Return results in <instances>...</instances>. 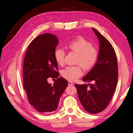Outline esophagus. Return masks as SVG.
Here are the masks:
<instances>
[{"label": "esophagus", "instance_id": "obj_1", "mask_svg": "<svg viewBox=\"0 0 133 133\" xmlns=\"http://www.w3.org/2000/svg\"><path fill=\"white\" fill-rule=\"evenodd\" d=\"M68 85H74V83H72L70 81H69V82H68Z\"/></svg>", "mask_w": 133, "mask_h": 133}]
</instances>
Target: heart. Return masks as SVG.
<instances>
[{
    "label": "heart",
    "instance_id": "b5f03b06",
    "mask_svg": "<svg viewBox=\"0 0 133 133\" xmlns=\"http://www.w3.org/2000/svg\"><path fill=\"white\" fill-rule=\"evenodd\" d=\"M64 47L68 51L76 53L75 63L77 64L67 66L62 71L63 77L69 81H74L82 75V67L86 70H89L97 61V49L92 45L90 42L82 37L67 42ZM54 58L58 65H64L65 52L63 49H56L54 52Z\"/></svg>",
    "mask_w": 133,
    "mask_h": 133
}]
</instances>
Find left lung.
Instances as JSON below:
<instances>
[{"label": "left lung", "instance_id": "1", "mask_svg": "<svg viewBox=\"0 0 133 133\" xmlns=\"http://www.w3.org/2000/svg\"><path fill=\"white\" fill-rule=\"evenodd\" d=\"M92 30L99 41V56L97 63L83 80L94 83L76 84L75 87L84 109L96 114L105 109L113 96L118 82V67L113 46L98 30Z\"/></svg>", "mask_w": 133, "mask_h": 133}]
</instances>
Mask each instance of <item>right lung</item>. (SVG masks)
<instances>
[{"label": "right lung", "mask_w": 133, "mask_h": 133, "mask_svg": "<svg viewBox=\"0 0 133 133\" xmlns=\"http://www.w3.org/2000/svg\"><path fill=\"white\" fill-rule=\"evenodd\" d=\"M58 44L55 35L45 33L33 40L28 46L23 62V87L30 104L36 110L50 114L57 109L68 81L58 78V64L54 52ZM57 77L51 86L48 77Z\"/></svg>", "instance_id": "right-lung-1"}]
</instances>
